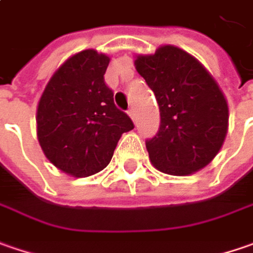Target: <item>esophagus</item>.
Here are the masks:
<instances>
[{
  "label": "esophagus",
  "instance_id": "34e87169",
  "mask_svg": "<svg viewBox=\"0 0 253 253\" xmlns=\"http://www.w3.org/2000/svg\"><path fill=\"white\" fill-rule=\"evenodd\" d=\"M128 115L133 119V122H136V110H134V107H130L128 109Z\"/></svg>",
  "mask_w": 253,
  "mask_h": 253
}]
</instances>
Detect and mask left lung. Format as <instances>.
<instances>
[{"label":"left lung","mask_w":253,"mask_h":253,"mask_svg":"<svg viewBox=\"0 0 253 253\" xmlns=\"http://www.w3.org/2000/svg\"><path fill=\"white\" fill-rule=\"evenodd\" d=\"M136 69L160 107L159 131L146 140L153 166L171 175L201 170L228 130V105L216 82L190 53L170 45L138 56Z\"/></svg>","instance_id":"left-lung-1"}]
</instances>
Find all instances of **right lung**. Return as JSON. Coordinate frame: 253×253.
<instances>
[{"label":"right lung","mask_w":253,"mask_h":253,"mask_svg":"<svg viewBox=\"0 0 253 253\" xmlns=\"http://www.w3.org/2000/svg\"><path fill=\"white\" fill-rule=\"evenodd\" d=\"M109 61L93 49L73 55L55 72L39 100V144L55 167L75 177L103 170L119 138L134 128L105 82Z\"/></svg>","instance_id":"obj_1"}]
</instances>
